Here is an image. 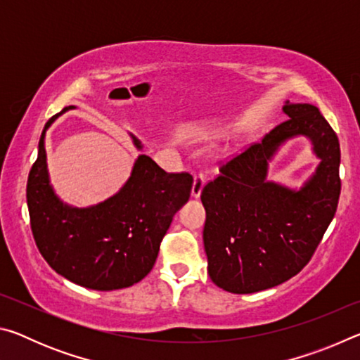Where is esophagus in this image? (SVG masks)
<instances>
[{
	"label": "esophagus",
	"instance_id": "1",
	"mask_svg": "<svg viewBox=\"0 0 360 360\" xmlns=\"http://www.w3.org/2000/svg\"><path fill=\"white\" fill-rule=\"evenodd\" d=\"M205 182H206V176H205L203 173H197V174H195L193 186H192V197H193V198H198L200 195H202Z\"/></svg>",
	"mask_w": 360,
	"mask_h": 360
}]
</instances>
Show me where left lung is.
<instances>
[{
  "label": "left lung",
  "instance_id": "obj_1",
  "mask_svg": "<svg viewBox=\"0 0 360 360\" xmlns=\"http://www.w3.org/2000/svg\"><path fill=\"white\" fill-rule=\"evenodd\" d=\"M289 119L219 168L202 191L208 273L231 294H254L288 281L311 260L337 212L340 143L319 109L285 101ZM312 139L321 158L300 191L266 181L267 160L294 136Z\"/></svg>",
  "mask_w": 360,
  "mask_h": 360
}]
</instances>
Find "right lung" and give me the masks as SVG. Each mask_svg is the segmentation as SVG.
<instances>
[{"mask_svg": "<svg viewBox=\"0 0 360 360\" xmlns=\"http://www.w3.org/2000/svg\"><path fill=\"white\" fill-rule=\"evenodd\" d=\"M46 129L27 182L30 224L41 255L58 275L87 289L114 290L141 281L155 264L176 211L191 197L192 174L167 173L143 154L114 197L72 208L60 202L49 182Z\"/></svg>", "mask_w": 360, "mask_h": 360, "instance_id": "right-lung-1", "label": "right lung"}]
</instances>
